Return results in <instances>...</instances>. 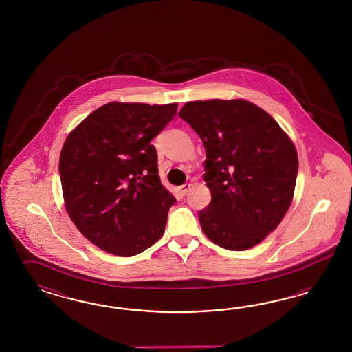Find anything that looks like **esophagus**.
Wrapping results in <instances>:
<instances>
[{
	"label": "esophagus",
	"instance_id": "1",
	"mask_svg": "<svg viewBox=\"0 0 352 352\" xmlns=\"http://www.w3.org/2000/svg\"><path fill=\"white\" fill-rule=\"evenodd\" d=\"M179 192H181V195H183V196H186L187 193H188V191L191 190V184L190 183H186V184H183V186H181L179 188Z\"/></svg>",
	"mask_w": 352,
	"mask_h": 352
}]
</instances>
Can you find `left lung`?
<instances>
[{"label": "left lung", "mask_w": 352, "mask_h": 352, "mask_svg": "<svg viewBox=\"0 0 352 352\" xmlns=\"http://www.w3.org/2000/svg\"><path fill=\"white\" fill-rule=\"evenodd\" d=\"M178 115L206 152L212 201L199 213L204 234L228 250L259 244L292 204L298 173L293 142L266 111L243 99L187 102Z\"/></svg>", "instance_id": "8db88e82"}]
</instances>
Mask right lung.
<instances>
[{
	"label": "right lung",
	"instance_id": "obj_1",
	"mask_svg": "<svg viewBox=\"0 0 352 352\" xmlns=\"http://www.w3.org/2000/svg\"><path fill=\"white\" fill-rule=\"evenodd\" d=\"M177 103H107L67 137L59 159L65 209L78 231L111 254L137 256L160 239L170 192L161 184L151 140Z\"/></svg>",
	"mask_w": 352,
	"mask_h": 352
}]
</instances>
